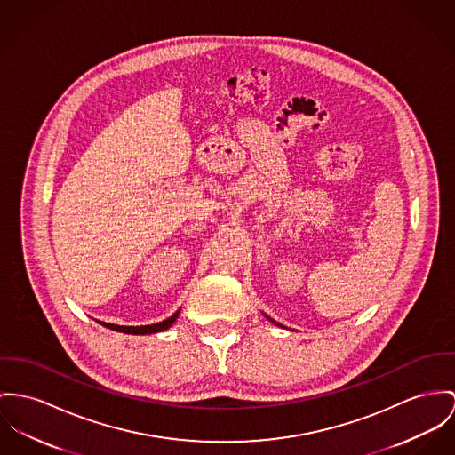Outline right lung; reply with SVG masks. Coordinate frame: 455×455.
Wrapping results in <instances>:
<instances>
[{
	"label": "right lung",
	"instance_id": "add662e5",
	"mask_svg": "<svg viewBox=\"0 0 455 455\" xmlns=\"http://www.w3.org/2000/svg\"><path fill=\"white\" fill-rule=\"evenodd\" d=\"M178 315H180V310H178L175 315H172L170 318L159 322V323H154V325H140V327L114 325V323H105V322H100V323L105 325V327H108V329H112V331H119V332H124V334H152V332H161V331L172 327V323L178 318Z\"/></svg>",
	"mask_w": 455,
	"mask_h": 455
}]
</instances>
